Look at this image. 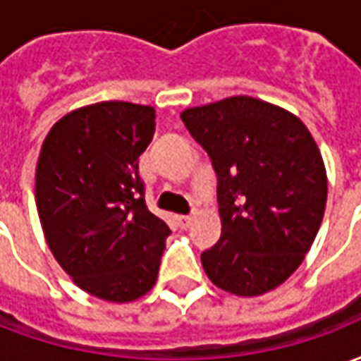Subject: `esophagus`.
Instances as JSON below:
<instances>
[{
  "label": "esophagus",
  "mask_w": 361,
  "mask_h": 361,
  "mask_svg": "<svg viewBox=\"0 0 361 361\" xmlns=\"http://www.w3.org/2000/svg\"><path fill=\"white\" fill-rule=\"evenodd\" d=\"M178 219V224H180L181 228H188L191 222H193V216L191 214H180V216H176Z\"/></svg>",
  "instance_id": "34e87169"
}]
</instances>
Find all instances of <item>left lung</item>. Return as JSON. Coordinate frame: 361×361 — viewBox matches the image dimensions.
<instances>
[{
    "label": "left lung",
    "instance_id": "1",
    "mask_svg": "<svg viewBox=\"0 0 361 361\" xmlns=\"http://www.w3.org/2000/svg\"><path fill=\"white\" fill-rule=\"evenodd\" d=\"M219 178L220 240L201 253L207 276L235 295H261L302 265L323 220L326 173L294 114L251 96L181 111Z\"/></svg>",
    "mask_w": 361,
    "mask_h": 361
}]
</instances>
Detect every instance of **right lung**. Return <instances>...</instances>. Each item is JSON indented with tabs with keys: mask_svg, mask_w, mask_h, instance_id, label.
Returning <instances> with one entry per match:
<instances>
[{
	"mask_svg": "<svg viewBox=\"0 0 361 361\" xmlns=\"http://www.w3.org/2000/svg\"><path fill=\"white\" fill-rule=\"evenodd\" d=\"M154 108L98 102L67 114L44 139L36 207L48 247L85 292L133 302L154 286L170 228L149 211L139 157Z\"/></svg>",
	"mask_w": 361,
	"mask_h": 361,
	"instance_id": "add662e5",
	"label": "right lung"
}]
</instances>
